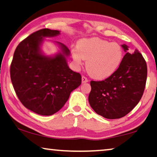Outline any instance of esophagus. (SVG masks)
Wrapping results in <instances>:
<instances>
[{"mask_svg": "<svg viewBox=\"0 0 157 157\" xmlns=\"http://www.w3.org/2000/svg\"><path fill=\"white\" fill-rule=\"evenodd\" d=\"M88 81H89V79L86 78L85 76H84V75L82 76V82L85 83V82H87Z\"/></svg>", "mask_w": 157, "mask_h": 157, "instance_id": "1", "label": "esophagus"}]
</instances>
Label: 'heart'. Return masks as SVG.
<instances>
[{
    "label": "heart",
    "instance_id": "b5f03b06",
    "mask_svg": "<svg viewBox=\"0 0 157 157\" xmlns=\"http://www.w3.org/2000/svg\"><path fill=\"white\" fill-rule=\"evenodd\" d=\"M72 58L78 66L87 60L86 71L92 78L103 79L112 75L121 65L123 51L121 45L100 38L83 39L72 50Z\"/></svg>",
    "mask_w": 157,
    "mask_h": 157
}]
</instances>
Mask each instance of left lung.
<instances>
[{
	"instance_id": "8db88e82",
	"label": "left lung",
	"mask_w": 157,
	"mask_h": 157,
	"mask_svg": "<svg viewBox=\"0 0 157 157\" xmlns=\"http://www.w3.org/2000/svg\"><path fill=\"white\" fill-rule=\"evenodd\" d=\"M124 51L128 46L122 45ZM147 67L138 51L127 52L114 73L102 81H91L89 103L104 118L117 119L127 115L138 104L146 85Z\"/></svg>"
}]
</instances>
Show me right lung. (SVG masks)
Here are the masks:
<instances>
[{"label":"right lung","instance_id":"obj_1","mask_svg":"<svg viewBox=\"0 0 157 157\" xmlns=\"http://www.w3.org/2000/svg\"><path fill=\"white\" fill-rule=\"evenodd\" d=\"M60 34L41 29L22 41L16 48L10 65L12 84L23 106L41 116H51L64 106L72 91L81 85L82 77L67 66L70 50L63 44L53 58L42 54L44 37Z\"/></svg>","mask_w":157,"mask_h":157}]
</instances>
